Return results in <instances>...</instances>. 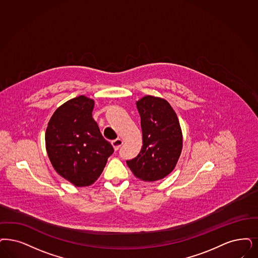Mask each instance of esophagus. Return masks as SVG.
I'll use <instances>...</instances> for the list:
<instances>
[{
    "label": "esophagus",
    "mask_w": 258,
    "mask_h": 258,
    "mask_svg": "<svg viewBox=\"0 0 258 258\" xmlns=\"http://www.w3.org/2000/svg\"><path fill=\"white\" fill-rule=\"evenodd\" d=\"M122 143H123L122 140H120V139H116V140L112 142V145H113L114 149L116 151V150H118V148L122 145Z\"/></svg>",
    "instance_id": "1"
}]
</instances>
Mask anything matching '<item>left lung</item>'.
Here are the masks:
<instances>
[{"label":"left lung","instance_id":"left-lung-1","mask_svg":"<svg viewBox=\"0 0 258 258\" xmlns=\"http://www.w3.org/2000/svg\"><path fill=\"white\" fill-rule=\"evenodd\" d=\"M136 104L141 115L143 146L139 155L126 163L137 178L158 181L173 171L180 158V122L171 105L163 98L145 96Z\"/></svg>","mask_w":258,"mask_h":258}]
</instances>
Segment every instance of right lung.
Here are the masks:
<instances>
[{
	"label": "right lung",
	"instance_id": "right-lung-1",
	"mask_svg": "<svg viewBox=\"0 0 258 258\" xmlns=\"http://www.w3.org/2000/svg\"><path fill=\"white\" fill-rule=\"evenodd\" d=\"M95 101L85 96L58 107L46 130V149L58 174L76 186H88L101 175L114 152L92 116Z\"/></svg>",
	"mask_w": 258,
	"mask_h": 258
}]
</instances>
